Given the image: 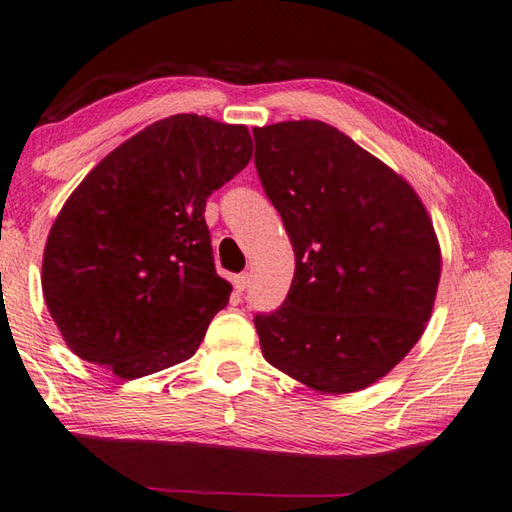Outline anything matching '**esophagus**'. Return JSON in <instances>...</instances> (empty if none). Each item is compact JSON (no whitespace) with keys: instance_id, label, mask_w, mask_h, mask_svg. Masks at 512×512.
<instances>
[{"instance_id":"esophagus-1","label":"esophagus","mask_w":512,"mask_h":512,"mask_svg":"<svg viewBox=\"0 0 512 512\" xmlns=\"http://www.w3.org/2000/svg\"><path fill=\"white\" fill-rule=\"evenodd\" d=\"M232 283H234L236 294H243V291L249 287V274H236Z\"/></svg>"}]
</instances>
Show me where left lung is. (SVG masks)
<instances>
[{
	"instance_id": "1",
	"label": "left lung",
	"mask_w": 512,
	"mask_h": 512,
	"mask_svg": "<svg viewBox=\"0 0 512 512\" xmlns=\"http://www.w3.org/2000/svg\"><path fill=\"white\" fill-rule=\"evenodd\" d=\"M256 172L294 247L283 305L256 314L269 364L322 393L387 375L431 318L440 245L420 196L316 119L254 130Z\"/></svg>"
}]
</instances>
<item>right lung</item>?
Listing matches in <instances>:
<instances>
[{
	"label": "right lung",
	"mask_w": 512,
	"mask_h": 512,
	"mask_svg": "<svg viewBox=\"0 0 512 512\" xmlns=\"http://www.w3.org/2000/svg\"><path fill=\"white\" fill-rule=\"evenodd\" d=\"M249 159L245 125L174 114L81 181L50 229L41 267L70 351L123 380L194 356L232 294L216 274L205 203Z\"/></svg>",
	"instance_id": "obj_1"
}]
</instances>
